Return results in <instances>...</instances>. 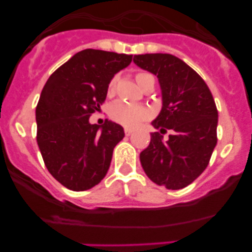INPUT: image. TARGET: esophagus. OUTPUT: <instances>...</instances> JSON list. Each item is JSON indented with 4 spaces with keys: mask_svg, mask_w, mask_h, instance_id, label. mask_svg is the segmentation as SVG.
Listing matches in <instances>:
<instances>
[{
    "mask_svg": "<svg viewBox=\"0 0 252 252\" xmlns=\"http://www.w3.org/2000/svg\"><path fill=\"white\" fill-rule=\"evenodd\" d=\"M124 133H126V136L131 135V134H133V129H130V128H126V129H124Z\"/></svg>",
    "mask_w": 252,
    "mask_h": 252,
    "instance_id": "esophagus-1",
    "label": "esophagus"
}]
</instances>
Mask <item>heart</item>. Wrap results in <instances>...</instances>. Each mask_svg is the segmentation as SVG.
<instances>
[{"mask_svg":"<svg viewBox=\"0 0 252 252\" xmlns=\"http://www.w3.org/2000/svg\"><path fill=\"white\" fill-rule=\"evenodd\" d=\"M151 75L147 74V73H139L136 74V81L142 88L146 81V79H149ZM117 77H113L111 79L110 84H108V93L113 94L116 90L117 86ZM110 116L116 123L121 124V126H129V128H133L136 126L139 123H141L142 121H146L151 116V112L149 108L144 107V106H136V105H130V103L123 102V101H118V102L113 103L110 110Z\"/></svg>","mask_w":252,"mask_h":252,"instance_id":"1","label":"heart"}]
</instances>
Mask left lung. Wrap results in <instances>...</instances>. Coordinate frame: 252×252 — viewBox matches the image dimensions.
Segmentation results:
<instances>
[{"mask_svg": "<svg viewBox=\"0 0 252 252\" xmlns=\"http://www.w3.org/2000/svg\"><path fill=\"white\" fill-rule=\"evenodd\" d=\"M138 67L157 75L162 110L152 126L156 131L140 154L147 177L157 185L179 190L191 184L208 166L217 144L218 112L204 79L180 58L169 53L134 56Z\"/></svg>", "mask_w": 252, "mask_h": 252, "instance_id": "left-lung-1", "label": "left lung"}]
</instances>
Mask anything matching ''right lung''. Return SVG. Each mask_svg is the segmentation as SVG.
I'll use <instances>...</instances> for the list:
<instances>
[{
  "mask_svg": "<svg viewBox=\"0 0 252 252\" xmlns=\"http://www.w3.org/2000/svg\"><path fill=\"white\" fill-rule=\"evenodd\" d=\"M133 55L83 50L51 74L36 106V140L52 177L73 191L97 185L110 168L113 149L124 138L119 124L89 118L106 100L108 84Z\"/></svg>",
  "mask_w": 252,
  "mask_h": 252,
  "instance_id": "add662e5",
  "label": "right lung"
}]
</instances>
